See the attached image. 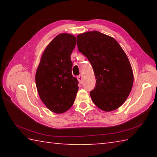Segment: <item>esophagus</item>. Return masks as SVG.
Instances as JSON below:
<instances>
[{
  "label": "esophagus",
  "instance_id": "obj_1",
  "mask_svg": "<svg viewBox=\"0 0 157 157\" xmlns=\"http://www.w3.org/2000/svg\"><path fill=\"white\" fill-rule=\"evenodd\" d=\"M78 81L79 82V83L82 84V81H83V77H82V75H79L78 77Z\"/></svg>",
  "mask_w": 157,
  "mask_h": 157
}]
</instances>
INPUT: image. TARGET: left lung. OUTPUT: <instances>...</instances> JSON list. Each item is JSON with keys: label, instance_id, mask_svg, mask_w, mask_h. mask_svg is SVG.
Here are the masks:
<instances>
[{"label": "left lung", "instance_id": "8db88e82", "mask_svg": "<svg viewBox=\"0 0 157 157\" xmlns=\"http://www.w3.org/2000/svg\"><path fill=\"white\" fill-rule=\"evenodd\" d=\"M78 47L91 63L96 79L91 100L105 111L116 110L132 91L134 75L129 60L115 39L98 31L77 36Z\"/></svg>", "mask_w": 157, "mask_h": 157}]
</instances>
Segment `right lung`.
<instances>
[{
	"label": "right lung",
	"instance_id": "add662e5",
	"mask_svg": "<svg viewBox=\"0 0 157 157\" xmlns=\"http://www.w3.org/2000/svg\"><path fill=\"white\" fill-rule=\"evenodd\" d=\"M75 45L76 38L72 34H58L44 50L37 68V91L44 104L54 113L68 110L78 91V81L72 75L71 60Z\"/></svg>",
	"mask_w": 157,
	"mask_h": 157
}]
</instances>
